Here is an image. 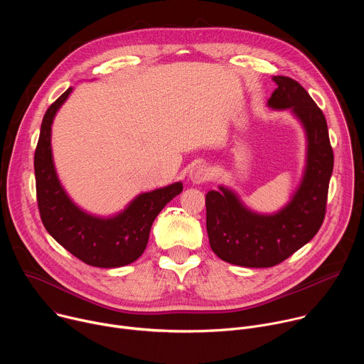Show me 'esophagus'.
<instances>
[{"mask_svg": "<svg viewBox=\"0 0 364 364\" xmlns=\"http://www.w3.org/2000/svg\"><path fill=\"white\" fill-rule=\"evenodd\" d=\"M190 178L193 183L200 184V183H205L212 178V170L207 167L205 164H197L191 168L190 171Z\"/></svg>", "mask_w": 364, "mask_h": 364, "instance_id": "1", "label": "esophagus"}]
</instances>
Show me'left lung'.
Instances as JSON below:
<instances>
[{"label": "left lung", "mask_w": 364, "mask_h": 364, "mask_svg": "<svg viewBox=\"0 0 364 364\" xmlns=\"http://www.w3.org/2000/svg\"><path fill=\"white\" fill-rule=\"evenodd\" d=\"M268 100L274 109H291L306 131L308 154L302 183L289 204L272 216L256 215L228 188L205 194V226L213 252L247 268H271L288 259L320 230L334 166L327 121L317 103L294 79L274 76Z\"/></svg>", "instance_id": "obj_1"}]
</instances>
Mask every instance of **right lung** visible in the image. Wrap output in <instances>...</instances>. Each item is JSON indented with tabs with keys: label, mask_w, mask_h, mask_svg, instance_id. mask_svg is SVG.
<instances>
[{
	"label": "right lung",
	"mask_w": 364,
	"mask_h": 364,
	"mask_svg": "<svg viewBox=\"0 0 364 364\" xmlns=\"http://www.w3.org/2000/svg\"><path fill=\"white\" fill-rule=\"evenodd\" d=\"M72 87L60 95L44 114L34 152L36 193L46 230L82 262L97 268H118L144 253L152 222L164 205L183 191L181 183L139 194L128 209L111 219L82 212L65 193L51 159V122Z\"/></svg>",
	"instance_id": "right-lung-1"
}]
</instances>
